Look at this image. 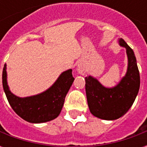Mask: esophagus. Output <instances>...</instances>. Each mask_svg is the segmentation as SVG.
I'll use <instances>...</instances> for the list:
<instances>
[{
    "label": "esophagus",
    "instance_id": "34e87169",
    "mask_svg": "<svg viewBox=\"0 0 147 147\" xmlns=\"http://www.w3.org/2000/svg\"><path fill=\"white\" fill-rule=\"evenodd\" d=\"M77 71H78V72L80 74H81V75H84V74L86 73V68L84 64H78V67H77Z\"/></svg>",
    "mask_w": 147,
    "mask_h": 147
}]
</instances>
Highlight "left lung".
<instances>
[{
    "label": "left lung",
    "mask_w": 147,
    "mask_h": 147,
    "mask_svg": "<svg viewBox=\"0 0 147 147\" xmlns=\"http://www.w3.org/2000/svg\"><path fill=\"white\" fill-rule=\"evenodd\" d=\"M119 42L126 48L128 65L125 76L118 85L106 88L90 76L85 78L90 111L94 117L103 120H117L126 113L135 102L140 86L139 68L132 49L123 39L120 38Z\"/></svg>",
    "instance_id": "obj_1"
}]
</instances>
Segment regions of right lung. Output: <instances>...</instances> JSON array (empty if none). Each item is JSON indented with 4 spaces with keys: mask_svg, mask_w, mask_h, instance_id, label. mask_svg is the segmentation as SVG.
<instances>
[{
    "mask_svg": "<svg viewBox=\"0 0 147 147\" xmlns=\"http://www.w3.org/2000/svg\"><path fill=\"white\" fill-rule=\"evenodd\" d=\"M72 70L64 71L53 86L38 95L19 98L9 90L7 83L6 65L2 72V84L9 104L16 113L30 123H44L59 116L64 98L74 82Z\"/></svg>",
    "mask_w": 147,
    "mask_h": 147,
    "instance_id": "1",
    "label": "right lung"
}]
</instances>
